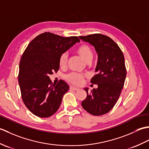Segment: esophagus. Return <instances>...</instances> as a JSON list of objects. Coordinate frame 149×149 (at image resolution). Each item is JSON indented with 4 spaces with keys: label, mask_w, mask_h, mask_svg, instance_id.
I'll list each match as a JSON object with an SVG mask.
<instances>
[{
    "label": "esophagus",
    "mask_w": 149,
    "mask_h": 149,
    "mask_svg": "<svg viewBox=\"0 0 149 149\" xmlns=\"http://www.w3.org/2000/svg\"><path fill=\"white\" fill-rule=\"evenodd\" d=\"M70 88L72 90H74V91H78L79 90L78 88H75V87H74V86H70Z\"/></svg>",
    "instance_id": "34e87169"
}]
</instances>
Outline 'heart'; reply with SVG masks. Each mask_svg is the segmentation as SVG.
<instances>
[{"label": "heart", "instance_id": "b5f03b06", "mask_svg": "<svg viewBox=\"0 0 149 149\" xmlns=\"http://www.w3.org/2000/svg\"><path fill=\"white\" fill-rule=\"evenodd\" d=\"M77 54L83 58L86 63H90L93 58V52L91 47L86 44H82L76 49ZM68 61V55L66 52L62 53L59 59V64L61 67H65ZM86 75L71 72L65 75L66 80L74 85H80L84 82Z\"/></svg>", "mask_w": 149, "mask_h": 149}]
</instances>
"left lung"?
Here are the masks:
<instances>
[{
	"mask_svg": "<svg viewBox=\"0 0 149 149\" xmlns=\"http://www.w3.org/2000/svg\"><path fill=\"white\" fill-rule=\"evenodd\" d=\"M94 46L98 54L97 72L91 83L98 85L90 92L84 88L87 97L81 103L87 112L95 116L107 113L115 105L126 77L124 56L118 45L109 37L101 34L79 36Z\"/></svg>",
	"mask_w": 149,
	"mask_h": 149,
	"instance_id": "obj_1",
	"label": "left lung"
}]
</instances>
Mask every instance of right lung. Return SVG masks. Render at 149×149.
<instances>
[{"instance_id":"obj_1","label":"right lung","mask_w":149,"mask_h":149,"mask_svg":"<svg viewBox=\"0 0 149 149\" xmlns=\"http://www.w3.org/2000/svg\"><path fill=\"white\" fill-rule=\"evenodd\" d=\"M80 40L49 32L40 34L29 43L22 56L18 83L22 99L30 111L40 118L54 115L69 89L65 81L52 84L49 75L59 68L60 55Z\"/></svg>"}]
</instances>
